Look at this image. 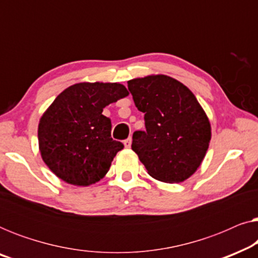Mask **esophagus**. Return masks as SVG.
<instances>
[{"mask_svg": "<svg viewBox=\"0 0 258 258\" xmlns=\"http://www.w3.org/2000/svg\"><path fill=\"white\" fill-rule=\"evenodd\" d=\"M124 147H125V148H130V147H132V139H130V137H129V139H126V140L124 141Z\"/></svg>", "mask_w": 258, "mask_h": 258, "instance_id": "34e87169", "label": "esophagus"}]
</instances>
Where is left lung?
Instances as JSON below:
<instances>
[{
    "label": "left lung",
    "mask_w": 258,
    "mask_h": 258,
    "mask_svg": "<svg viewBox=\"0 0 258 258\" xmlns=\"http://www.w3.org/2000/svg\"><path fill=\"white\" fill-rule=\"evenodd\" d=\"M146 132H135L132 149L151 177L165 183L189 178L202 163L211 140L209 118L191 90L167 75L128 81Z\"/></svg>",
    "instance_id": "left-lung-1"
}]
</instances>
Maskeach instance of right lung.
<instances>
[{"instance_id":"1","label":"right lung","mask_w":258,"mask_h":258,"mask_svg":"<svg viewBox=\"0 0 258 258\" xmlns=\"http://www.w3.org/2000/svg\"><path fill=\"white\" fill-rule=\"evenodd\" d=\"M129 91L121 83L82 82L63 90L38 123V148L48 168L69 184L102 179L123 144L111 139L103 108Z\"/></svg>"}]
</instances>
